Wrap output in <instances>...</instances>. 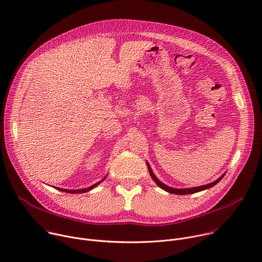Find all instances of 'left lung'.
I'll return each instance as SVG.
<instances>
[{
	"label": "left lung",
	"mask_w": 262,
	"mask_h": 262,
	"mask_svg": "<svg viewBox=\"0 0 262 262\" xmlns=\"http://www.w3.org/2000/svg\"><path fill=\"white\" fill-rule=\"evenodd\" d=\"M146 164H147V167H148V170H149V174H150L151 178L155 180V182L160 186V188L163 189V190H165L166 192H169V193H171V194H177V195L194 194V193L201 192V191H204V190H206V189H209V188H211V186L215 185V184L224 177V175H225V174H223V175H222L219 179H216L215 181H213V182H211V183H208V184L201 185V186H196V188H191V189H174V188H171V186H168V185L164 184L162 181H160V180L157 178V176L155 175V173H154V171L151 170L150 166H149V164H148V163H146Z\"/></svg>",
	"instance_id": "1"
}]
</instances>
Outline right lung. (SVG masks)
<instances>
[{
	"label": "right lung",
	"instance_id": "obj_1",
	"mask_svg": "<svg viewBox=\"0 0 262 262\" xmlns=\"http://www.w3.org/2000/svg\"><path fill=\"white\" fill-rule=\"evenodd\" d=\"M105 178V177H104ZM104 178L102 179V180H100V181H98L97 183H95V184H93V185H91L90 188H88V189H81V190H65V189H59V188H57V190H60V191H62V192H65V193H70V194H78V193H86V192H88V191H90V190H92L93 188H95L96 185H98L101 181H103L104 180Z\"/></svg>",
	"mask_w": 262,
	"mask_h": 262
}]
</instances>
